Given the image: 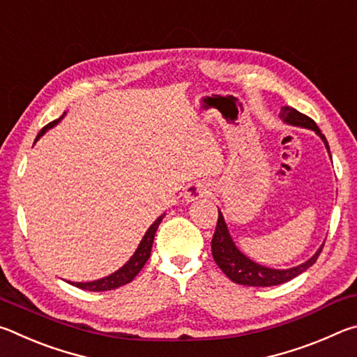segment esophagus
Instances as JSON below:
<instances>
[{
    "label": "esophagus",
    "instance_id": "esophagus-1",
    "mask_svg": "<svg viewBox=\"0 0 357 357\" xmlns=\"http://www.w3.org/2000/svg\"><path fill=\"white\" fill-rule=\"evenodd\" d=\"M208 193H209L208 184L202 183V181H195V183H192L185 187L184 198L185 202H195V200H200L203 197H208Z\"/></svg>",
    "mask_w": 357,
    "mask_h": 357
}]
</instances>
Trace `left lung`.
<instances>
[{
    "label": "left lung",
    "mask_w": 357,
    "mask_h": 357,
    "mask_svg": "<svg viewBox=\"0 0 357 357\" xmlns=\"http://www.w3.org/2000/svg\"><path fill=\"white\" fill-rule=\"evenodd\" d=\"M280 118L285 121L287 124L299 126V128L312 129L313 132H317L319 138L323 140L326 149L329 151L328 140H326V137L321 134V130L318 129V126L312 118L305 116V114L294 110L291 107H282ZM323 245L319 247L318 252L310 259H307L305 263L296 266V268H291V269L266 268V266L252 261L250 258H247L244 253L238 249L236 244L233 243V238L229 236L225 219H223V215L219 211V219H217V227L213 236V243H211V249H213L214 261L229 280L238 283V285H247V287H274V285H280V283L291 280L296 275H299L304 273V271L309 269L310 266L318 259L319 253L323 250Z\"/></svg>",
    "instance_id": "1"
}]
</instances>
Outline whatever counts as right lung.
<instances>
[{"mask_svg": "<svg viewBox=\"0 0 357 357\" xmlns=\"http://www.w3.org/2000/svg\"><path fill=\"white\" fill-rule=\"evenodd\" d=\"M64 116V114H63ZM58 118L55 121H52V123H48L44 129H42L38 137H36V142L39 140V138L45 134L48 129H52L53 126H56L59 121L63 119ZM165 214H162L160 217H157V220L153 223L148 228L146 234H144L140 245H138V249L135 250L134 255L129 259L128 263H126L123 268L118 269L116 273L110 274L108 277H104V279L100 280H94V282H69L70 285H74L77 288H82V289H88V291H108V289H114V288H119L126 285V283H129L135 279V275L140 273L142 268L144 266V263L148 261V258L151 255V249H153V243H154V236H155V231L157 228H159L162 219H164Z\"/></svg>", "mask_w": 357, "mask_h": 357, "instance_id": "obj_1", "label": "right lung"}]
</instances>
